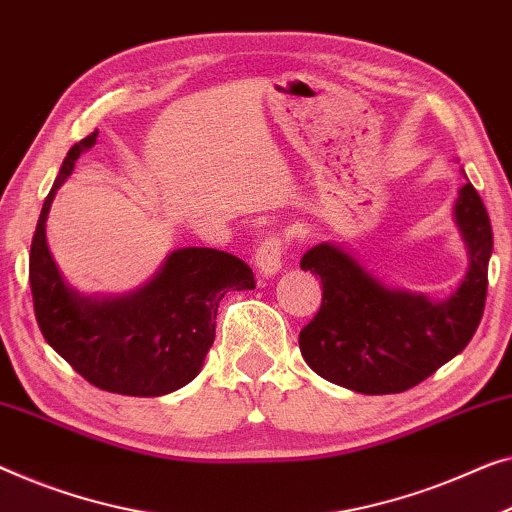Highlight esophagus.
Returning <instances> with one entry per match:
<instances>
[{"mask_svg":"<svg viewBox=\"0 0 512 512\" xmlns=\"http://www.w3.org/2000/svg\"><path fill=\"white\" fill-rule=\"evenodd\" d=\"M281 263H284V242L279 238H268L265 242L258 244L254 265L258 277H274L281 270Z\"/></svg>","mask_w":512,"mask_h":512,"instance_id":"obj_1","label":"esophagus"}]
</instances>
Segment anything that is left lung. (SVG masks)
Returning <instances> with one entry per match:
<instances>
[{"label": "left lung", "mask_w": 512, "mask_h": 512, "mask_svg": "<svg viewBox=\"0 0 512 512\" xmlns=\"http://www.w3.org/2000/svg\"><path fill=\"white\" fill-rule=\"evenodd\" d=\"M455 224L469 268L446 300L392 288L342 244L321 242L300 268L318 274L323 302L300 330V351L325 381L362 395L404 392L432 376L471 342L487 298L492 226L471 182L459 189Z\"/></svg>", "instance_id": "obj_1"}]
</instances>
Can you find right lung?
Here are the masks:
<instances>
[{
	"label": "right lung",
	"instance_id": "obj_1",
	"mask_svg": "<svg viewBox=\"0 0 512 512\" xmlns=\"http://www.w3.org/2000/svg\"><path fill=\"white\" fill-rule=\"evenodd\" d=\"M99 131L66 154L43 203L29 251L34 314L46 342L92 385L117 395L161 397L194 381L214 342L217 309L228 291L256 288L238 256L184 247L166 256L150 281L124 295H85L59 272L46 238L57 189Z\"/></svg>",
	"mask_w": 512,
	"mask_h": 512
}]
</instances>
